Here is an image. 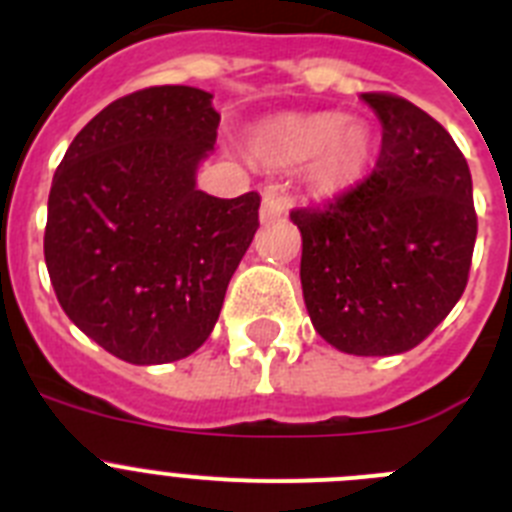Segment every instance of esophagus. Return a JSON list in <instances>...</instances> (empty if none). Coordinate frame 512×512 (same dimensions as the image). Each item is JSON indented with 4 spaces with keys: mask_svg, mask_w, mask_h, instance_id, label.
Segmentation results:
<instances>
[{
    "mask_svg": "<svg viewBox=\"0 0 512 512\" xmlns=\"http://www.w3.org/2000/svg\"><path fill=\"white\" fill-rule=\"evenodd\" d=\"M279 217H284V202L274 194H266L261 202V223H274Z\"/></svg>",
    "mask_w": 512,
    "mask_h": 512,
    "instance_id": "obj_1",
    "label": "esophagus"
}]
</instances>
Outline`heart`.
<instances>
[{"label": "heart", "mask_w": 512, "mask_h": 512, "mask_svg": "<svg viewBox=\"0 0 512 512\" xmlns=\"http://www.w3.org/2000/svg\"><path fill=\"white\" fill-rule=\"evenodd\" d=\"M253 151L274 166L305 164V184L318 197L354 187L374 156V133L341 112L279 115L256 125Z\"/></svg>", "instance_id": "b5f03b06"}]
</instances>
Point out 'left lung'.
<instances>
[{
  "label": "left lung",
  "instance_id": "8db88e82",
  "mask_svg": "<svg viewBox=\"0 0 512 512\" xmlns=\"http://www.w3.org/2000/svg\"><path fill=\"white\" fill-rule=\"evenodd\" d=\"M361 99L382 122L374 171L289 217L315 330L343 354L392 356L431 336L464 295L477 212L467 158L441 122L395 94Z\"/></svg>",
  "mask_w": 512,
  "mask_h": 512
}]
</instances>
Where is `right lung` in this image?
<instances>
[{
    "label": "right lung",
    "instance_id": "right-lung-1",
    "mask_svg": "<svg viewBox=\"0 0 512 512\" xmlns=\"http://www.w3.org/2000/svg\"><path fill=\"white\" fill-rule=\"evenodd\" d=\"M220 115L194 87H148L107 104L53 176L45 266L71 323L128 364L194 354L259 228L256 192L197 189Z\"/></svg>",
    "mask_w": 512,
    "mask_h": 512
}]
</instances>
